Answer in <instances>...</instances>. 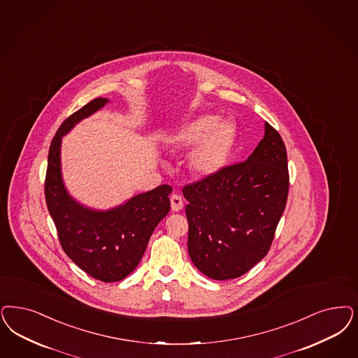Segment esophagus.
I'll return each mask as SVG.
<instances>
[{
	"instance_id": "1",
	"label": "esophagus",
	"mask_w": 358,
	"mask_h": 358,
	"mask_svg": "<svg viewBox=\"0 0 358 358\" xmlns=\"http://www.w3.org/2000/svg\"><path fill=\"white\" fill-rule=\"evenodd\" d=\"M171 206H172L173 211H180L184 208V199L178 194H173L171 197Z\"/></svg>"
}]
</instances>
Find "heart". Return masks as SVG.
<instances>
[{"mask_svg":"<svg viewBox=\"0 0 358 358\" xmlns=\"http://www.w3.org/2000/svg\"><path fill=\"white\" fill-rule=\"evenodd\" d=\"M236 129L233 122L215 115H199L176 128L169 136L177 148L193 147L187 164L198 177H213L226 166L234 148Z\"/></svg>","mask_w":358,"mask_h":358,"instance_id":"1","label":"heart"}]
</instances>
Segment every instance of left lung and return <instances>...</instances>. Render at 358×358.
Wrapping results in <instances>:
<instances>
[{
  "mask_svg": "<svg viewBox=\"0 0 358 358\" xmlns=\"http://www.w3.org/2000/svg\"><path fill=\"white\" fill-rule=\"evenodd\" d=\"M287 150L264 123V136L245 162L185 186L187 251L214 280L235 279L263 259L288 196Z\"/></svg>",
  "mask_w": 358,
  "mask_h": 358,
  "instance_id": "8db88e82",
  "label": "left lung"
}]
</instances>
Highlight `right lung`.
I'll use <instances>...</instances> for the list:
<instances>
[{"mask_svg":"<svg viewBox=\"0 0 358 358\" xmlns=\"http://www.w3.org/2000/svg\"><path fill=\"white\" fill-rule=\"evenodd\" d=\"M107 103L110 99H94L59 127L50 145L45 196L67 257L90 276L112 283L123 280L140 263L153 230L171 210L172 187L157 186L107 210L86 206L69 193L63 181L62 137Z\"/></svg>","mask_w":358,"mask_h":358,"instance_id":"right-lung-1","label":"right lung"}]
</instances>
